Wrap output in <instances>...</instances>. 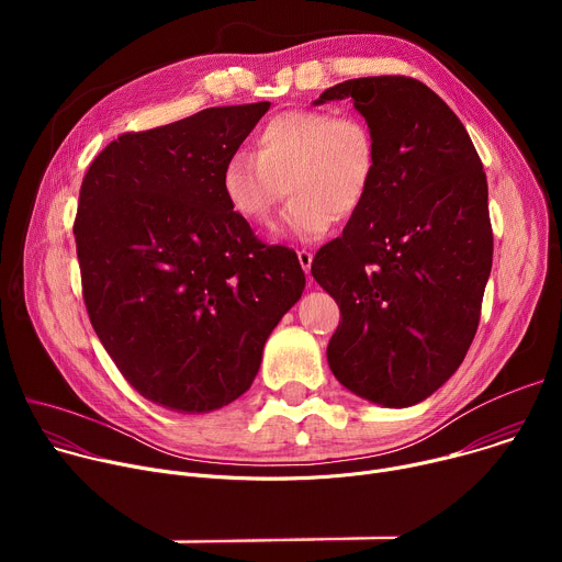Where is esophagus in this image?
Returning a JSON list of instances; mask_svg holds the SVG:
<instances>
[{
  "instance_id": "obj_1",
  "label": "esophagus",
  "mask_w": 562,
  "mask_h": 562,
  "mask_svg": "<svg viewBox=\"0 0 562 562\" xmlns=\"http://www.w3.org/2000/svg\"><path fill=\"white\" fill-rule=\"evenodd\" d=\"M297 260H300V267L304 269V273L308 276V280H311V262H313V254L311 251H306V249H300L297 251Z\"/></svg>"
}]
</instances>
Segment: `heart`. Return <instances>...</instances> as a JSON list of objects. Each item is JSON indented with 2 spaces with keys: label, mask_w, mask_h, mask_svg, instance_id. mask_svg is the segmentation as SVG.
<instances>
[{
  "label": "heart",
  "mask_w": 562,
  "mask_h": 562,
  "mask_svg": "<svg viewBox=\"0 0 562 562\" xmlns=\"http://www.w3.org/2000/svg\"><path fill=\"white\" fill-rule=\"evenodd\" d=\"M378 169V142L356 113L291 109L273 115L256 135V153L235 150L222 169V189L233 211L256 228H269L293 195L284 226L313 239L364 204Z\"/></svg>",
  "instance_id": "heart-1"
}]
</instances>
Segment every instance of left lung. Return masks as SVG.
Returning a JSON list of instances; mask_svg holds the SVG:
<instances>
[{
	"label": "left lung",
	"instance_id": "8db88e82",
	"mask_svg": "<svg viewBox=\"0 0 562 562\" xmlns=\"http://www.w3.org/2000/svg\"><path fill=\"white\" fill-rule=\"evenodd\" d=\"M378 142L364 204L319 249L311 273L340 306L334 375L384 407H412L464 360L492 271L487 176L456 113L407 75L347 79Z\"/></svg>",
	"mask_w": 562,
	"mask_h": 562
}]
</instances>
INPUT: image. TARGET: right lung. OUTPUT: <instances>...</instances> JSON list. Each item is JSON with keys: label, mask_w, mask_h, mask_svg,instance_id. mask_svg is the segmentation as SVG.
<instances>
[{"label": "right lung", "mask_w": 562, "mask_h": 562, "mask_svg": "<svg viewBox=\"0 0 562 562\" xmlns=\"http://www.w3.org/2000/svg\"><path fill=\"white\" fill-rule=\"evenodd\" d=\"M271 102L122 133L91 162L72 224L91 325L150 403L206 414L243 395L304 271L228 204L222 169Z\"/></svg>", "instance_id": "right-lung-1"}]
</instances>
